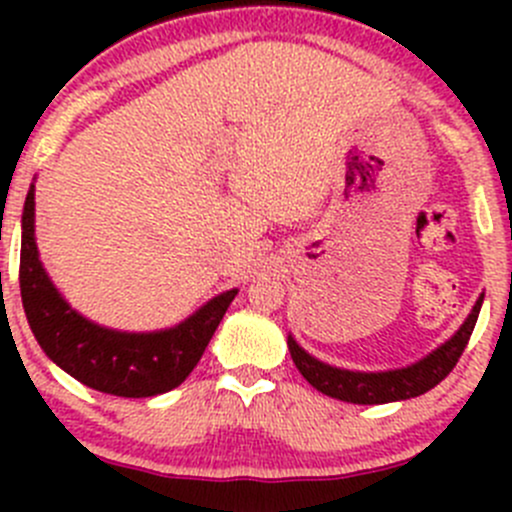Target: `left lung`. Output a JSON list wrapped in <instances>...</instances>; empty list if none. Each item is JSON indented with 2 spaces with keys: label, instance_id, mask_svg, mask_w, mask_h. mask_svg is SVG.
I'll return each instance as SVG.
<instances>
[{
  "label": "left lung",
  "instance_id": "obj_1",
  "mask_svg": "<svg viewBox=\"0 0 512 512\" xmlns=\"http://www.w3.org/2000/svg\"><path fill=\"white\" fill-rule=\"evenodd\" d=\"M485 294H480L473 304L471 314L466 322L458 327V332L451 339L418 359L416 364L404 366V369H389V371H349L339 369V366L324 364V361L314 359L312 354L304 352L294 337L289 334L287 347L292 354L294 366L299 374L309 381L317 391L332 396V399L347 401V404H391V401L414 399V396L426 394L433 386L441 384L456 361L461 359L463 349H466L468 339H471L473 327L478 322L480 304H483Z\"/></svg>",
  "mask_w": 512,
  "mask_h": 512
}]
</instances>
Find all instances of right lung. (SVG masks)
I'll list each match as a JSON object with an SVG mask.
<instances>
[{
    "label": "right lung",
    "mask_w": 512,
    "mask_h": 512,
    "mask_svg": "<svg viewBox=\"0 0 512 512\" xmlns=\"http://www.w3.org/2000/svg\"><path fill=\"white\" fill-rule=\"evenodd\" d=\"M19 287L29 327L44 354L81 384L126 399L158 396L183 384L237 294L227 289L160 332H118L91 322L61 297L41 265L34 237V185L22 213Z\"/></svg>",
    "instance_id": "1"
}]
</instances>
